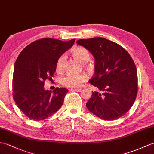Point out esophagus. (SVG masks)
<instances>
[{"label": "esophagus", "instance_id": "34e87169", "mask_svg": "<svg viewBox=\"0 0 154 154\" xmlns=\"http://www.w3.org/2000/svg\"><path fill=\"white\" fill-rule=\"evenodd\" d=\"M71 91H75V92H81L82 91V89H79V88H73L71 90Z\"/></svg>", "mask_w": 154, "mask_h": 154}]
</instances>
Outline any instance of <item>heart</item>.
Segmentation results:
<instances>
[{
  "instance_id": "obj_1",
  "label": "heart",
  "mask_w": 154,
  "mask_h": 154,
  "mask_svg": "<svg viewBox=\"0 0 154 154\" xmlns=\"http://www.w3.org/2000/svg\"><path fill=\"white\" fill-rule=\"evenodd\" d=\"M72 54L79 62L83 64L87 63L90 58L88 52L83 47H77L73 49ZM65 62L66 56L64 55L61 56L56 62V69L57 71H61L63 69ZM87 77L85 74L69 73L61 78L60 83L64 87L75 88L80 87L81 83L87 80Z\"/></svg>"
}]
</instances>
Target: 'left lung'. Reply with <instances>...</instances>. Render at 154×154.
<instances>
[{"label":"left lung","mask_w":154,"mask_h":154,"mask_svg":"<svg viewBox=\"0 0 154 154\" xmlns=\"http://www.w3.org/2000/svg\"><path fill=\"white\" fill-rule=\"evenodd\" d=\"M94 56V75L88 82L98 89L92 91L87 108L104 120H115L133 105L138 91L137 71L125 49L105 38L79 39Z\"/></svg>","instance_id":"1"}]
</instances>
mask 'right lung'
<instances>
[{"mask_svg":"<svg viewBox=\"0 0 154 154\" xmlns=\"http://www.w3.org/2000/svg\"><path fill=\"white\" fill-rule=\"evenodd\" d=\"M75 41L42 38L27 45L17 57L14 67L13 97L20 109L30 119L44 120L62 106L68 90L56 88L51 92L45 89V81L51 79L57 60Z\"/></svg>","mask_w":154,"mask_h":154,"instance_id":"add662e5","label":"right lung"}]
</instances>
